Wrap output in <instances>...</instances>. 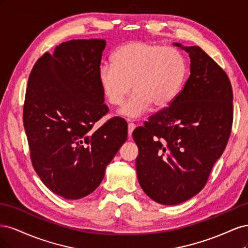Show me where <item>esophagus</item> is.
<instances>
[{"instance_id":"esophagus-1","label":"esophagus","mask_w":248,"mask_h":248,"mask_svg":"<svg viewBox=\"0 0 248 248\" xmlns=\"http://www.w3.org/2000/svg\"><path fill=\"white\" fill-rule=\"evenodd\" d=\"M134 128H136V124H134V123H128V136L129 137H131L132 131L134 130Z\"/></svg>"}]
</instances>
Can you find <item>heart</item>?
<instances>
[{"instance_id": "1", "label": "heart", "mask_w": 248, "mask_h": 248, "mask_svg": "<svg viewBox=\"0 0 248 248\" xmlns=\"http://www.w3.org/2000/svg\"><path fill=\"white\" fill-rule=\"evenodd\" d=\"M187 62L179 49L148 41H131L117 48L111 65L102 64L98 80L111 107L121 106L120 114L137 118L150 104L166 108L181 92L187 78Z\"/></svg>"}]
</instances>
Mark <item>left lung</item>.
Here are the masks:
<instances>
[{"label":"left lung","instance_id":"8db88e82","mask_svg":"<svg viewBox=\"0 0 248 248\" xmlns=\"http://www.w3.org/2000/svg\"><path fill=\"white\" fill-rule=\"evenodd\" d=\"M188 52L190 76L169 107L132 132L140 185L162 205H177L204 188L232 125V90L221 67L199 46Z\"/></svg>","mask_w":248,"mask_h":248}]
</instances>
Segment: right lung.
Returning a JSON list of instances; mask_svg holds the SVG:
<instances>
[{
	"label": "right lung",
	"mask_w": 248,
	"mask_h": 248,
	"mask_svg": "<svg viewBox=\"0 0 248 248\" xmlns=\"http://www.w3.org/2000/svg\"><path fill=\"white\" fill-rule=\"evenodd\" d=\"M103 39L63 42L46 52L30 73L24 126L35 171L43 184L66 200L92 193L107 166L127 139V123L108 114L98 80Z\"/></svg>",
	"instance_id": "add662e5"
}]
</instances>
